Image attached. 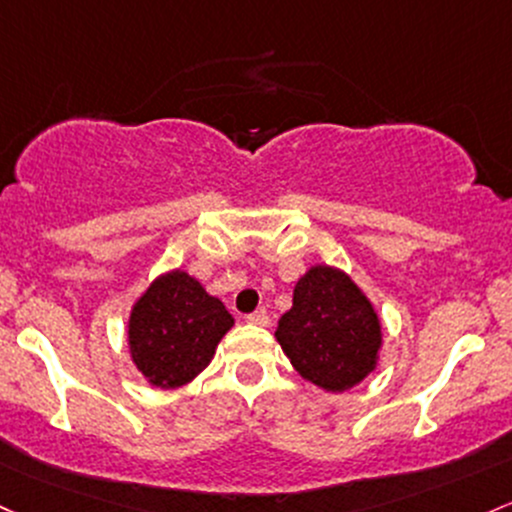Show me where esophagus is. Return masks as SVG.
Instances as JSON below:
<instances>
[{"label":"esophagus","mask_w":512,"mask_h":512,"mask_svg":"<svg viewBox=\"0 0 512 512\" xmlns=\"http://www.w3.org/2000/svg\"><path fill=\"white\" fill-rule=\"evenodd\" d=\"M245 320H247V323H250V325H257V328H267V325H269V316H267L265 311L250 313V316H247Z\"/></svg>","instance_id":"obj_1"}]
</instances>
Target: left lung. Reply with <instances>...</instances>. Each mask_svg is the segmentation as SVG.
Returning <instances> with one entry per match:
<instances>
[{"label":"left lung","mask_w":512,"mask_h":512,"mask_svg":"<svg viewBox=\"0 0 512 512\" xmlns=\"http://www.w3.org/2000/svg\"><path fill=\"white\" fill-rule=\"evenodd\" d=\"M291 367L318 389L342 393L379 364L381 320L347 272L313 265L294 286V303L274 333Z\"/></svg>","instance_id":"8db88e82"}]
</instances>
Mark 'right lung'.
<instances>
[{
    "label": "right lung",
    "instance_id": "right-lung-1",
    "mask_svg": "<svg viewBox=\"0 0 512 512\" xmlns=\"http://www.w3.org/2000/svg\"><path fill=\"white\" fill-rule=\"evenodd\" d=\"M233 316L199 279L170 269L150 282L128 316V352L155 389H179L204 372Z\"/></svg>",
    "mask_w": 512,
    "mask_h": 512
}]
</instances>
